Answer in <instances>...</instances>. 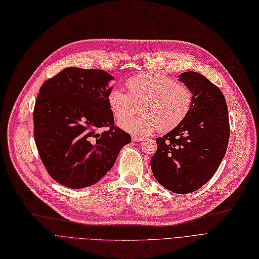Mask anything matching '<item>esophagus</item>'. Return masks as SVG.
<instances>
[{
  "label": "esophagus",
  "mask_w": 259,
  "mask_h": 259,
  "mask_svg": "<svg viewBox=\"0 0 259 259\" xmlns=\"http://www.w3.org/2000/svg\"><path fill=\"white\" fill-rule=\"evenodd\" d=\"M143 140V138H141V137H137V136H132V141H135V142H142Z\"/></svg>",
  "instance_id": "esophagus-1"
}]
</instances>
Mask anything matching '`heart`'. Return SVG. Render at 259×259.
I'll list each match as a JSON object with an SVG mask.
<instances>
[{
  "label": "heart",
  "mask_w": 259,
  "mask_h": 259,
  "mask_svg": "<svg viewBox=\"0 0 259 259\" xmlns=\"http://www.w3.org/2000/svg\"><path fill=\"white\" fill-rule=\"evenodd\" d=\"M128 93L113 88L108 104L119 126L138 136L168 132L184 121L193 102V94L184 83L161 72H142L126 81ZM141 104L142 115L128 119Z\"/></svg>",
  "instance_id": "heart-1"
}]
</instances>
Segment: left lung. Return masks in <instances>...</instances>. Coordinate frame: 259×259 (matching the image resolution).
<instances>
[{
  "instance_id": "obj_1",
  "label": "left lung",
  "mask_w": 259,
  "mask_h": 259,
  "mask_svg": "<svg viewBox=\"0 0 259 259\" xmlns=\"http://www.w3.org/2000/svg\"><path fill=\"white\" fill-rule=\"evenodd\" d=\"M179 81L192 91L184 121L162 138L150 166L158 183L178 194L194 192L214 175L227 149L229 119L224 95L206 76L183 72Z\"/></svg>"
}]
</instances>
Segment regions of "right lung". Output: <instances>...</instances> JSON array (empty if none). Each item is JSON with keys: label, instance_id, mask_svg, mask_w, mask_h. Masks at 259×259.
I'll list each match as a JSON object with an SVG mask.
<instances>
[{"label": "right lung", "instance_id": "1", "mask_svg": "<svg viewBox=\"0 0 259 259\" xmlns=\"http://www.w3.org/2000/svg\"><path fill=\"white\" fill-rule=\"evenodd\" d=\"M113 79L100 69L68 67L39 90L33 113L37 150L49 175L67 188L95 185L131 142L109 108Z\"/></svg>", "mask_w": 259, "mask_h": 259}]
</instances>
